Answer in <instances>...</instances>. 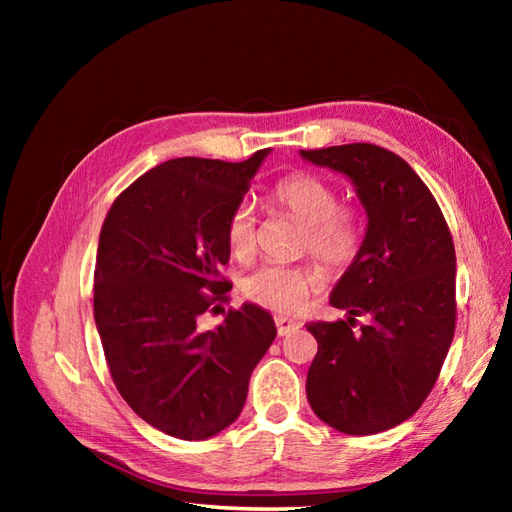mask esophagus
<instances>
[{
	"label": "esophagus",
	"instance_id": "1",
	"mask_svg": "<svg viewBox=\"0 0 512 512\" xmlns=\"http://www.w3.org/2000/svg\"><path fill=\"white\" fill-rule=\"evenodd\" d=\"M275 325H277V334H279V336H288V334L297 332V330L301 328V323L292 321V319H288V317H277V319H275Z\"/></svg>",
	"mask_w": 512,
	"mask_h": 512
}]
</instances>
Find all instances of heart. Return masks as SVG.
<instances>
[{
	"label": "heart",
	"mask_w": 512,
	"mask_h": 512,
	"mask_svg": "<svg viewBox=\"0 0 512 512\" xmlns=\"http://www.w3.org/2000/svg\"><path fill=\"white\" fill-rule=\"evenodd\" d=\"M270 198L306 228L301 250L317 257L330 270H343L361 253L363 222L352 206L339 204L334 184L314 173H290L275 182ZM226 239L237 259L253 257L257 246L255 215L248 204H237L226 222ZM319 275L310 266L264 264L244 279V295L275 312L297 310L317 286Z\"/></svg>",
	"instance_id": "obj_1"
}]
</instances>
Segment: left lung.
<instances>
[{"label": "left lung", "instance_id": "left-lung-1", "mask_svg": "<svg viewBox=\"0 0 512 512\" xmlns=\"http://www.w3.org/2000/svg\"><path fill=\"white\" fill-rule=\"evenodd\" d=\"M352 180L367 213L361 253L330 303L347 319L312 321L319 352L306 391L317 416L350 436L405 422L438 380L455 332V248L427 184L394 151L352 143L301 151ZM356 316L373 319L353 332Z\"/></svg>", "mask_w": 512, "mask_h": 512}]
</instances>
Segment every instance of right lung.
<instances>
[{
  "label": "right lung",
  "instance_id": "1",
  "mask_svg": "<svg viewBox=\"0 0 512 512\" xmlns=\"http://www.w3.org/2000/svg\"><path fill=\"white\" fill-rule=\"evenodd\" d=\"M270 149L244 162L173 158L149 169L107 213L94 270V321L118 394L151 427L206 440L244 409L248 380L277 328L270 312L220 308L226 222ZM204 311L225 321L202 333Z\"/></svg>",
  "mask_w": 512,
  "mask_h": 512
}]
</instances>
